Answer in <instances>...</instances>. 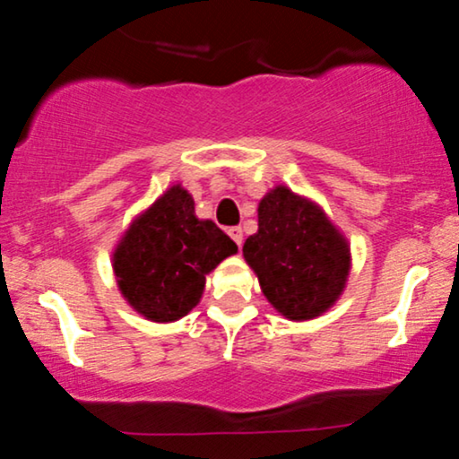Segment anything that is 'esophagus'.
<instances>
[{
  "instance_id": "34e87169",
  "label": "esophagus",
  "mask_w": 459,
  "mask_h": 459,
  "mask_svg": "<svg viewBox=\"0 0 459 459\" xmlns=\"http://www.w3.org/2000/svg\"><path fill=\"white\" fill-rule=\"evenodd\" d=\"M229 235L233 238L235 244L241 246V241H244V230H241L239 226H233V229H229Z\"/></svg>"
}]
</instances>
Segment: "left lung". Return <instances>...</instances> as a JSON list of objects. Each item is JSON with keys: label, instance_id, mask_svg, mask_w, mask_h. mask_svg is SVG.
<instances>
[{"label": "left lung", "instance_id": "1", "mask_svg": "<svg viewBox=\"0 0 459 459\" xmlns=\"http://www.w3.org/2000/svg\"><path fill=\"white\" fill-rule=\"evenodd\" d=\"M259 230L244 244L268 303L287 320H314L344 291L351 246L325 209L285 185L261 198Z\"/></svg>", "mask_w": 459, "mask_h": 459}]
</instances>
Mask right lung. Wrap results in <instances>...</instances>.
Listing matches in <instances>:
<instances>
[{
  "label": "right lung",
  "mask_w": 459,
  "mask_h": 459,
  "mask_svg": "<svg viewBox=\"0 0 459 459\" xmlns=\"http://www.w3.org/2000/svg\"><path fill=\"white\" fill-rule=\"evenodd\" d=\"M235 253L238 244L215 221L195 218L189 191L172 185L124 230L113 250V272L137 314L174 322L200 303L206 274Z\"/></svg>",
  "instance_id": "add662e5"
}]
</instances>
